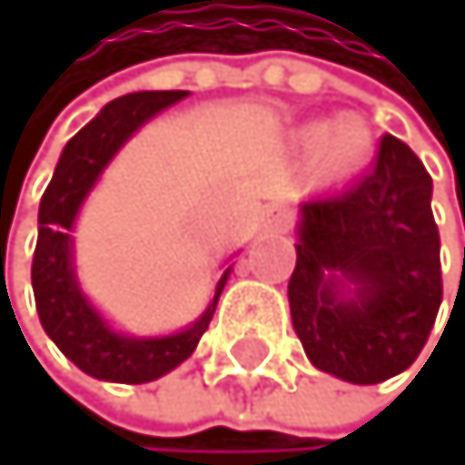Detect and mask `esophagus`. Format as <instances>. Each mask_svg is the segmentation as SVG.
I'll return each mask as SVG.
<instances>
[{
	"label": "esophagus",
	"mask_w": 465,
	"mask_h": 465,
	"mask_svg": "<svg viewBox=\"0 0 465 465\" xmlns=\"http://www.w3.org/2000/svg\"><path fill=\"white\" fill-rule=\"evenodd\" d=\"M264 227H268V230H285V218L282 215H268V218H264Z\"/></svg>",
	"instance_id": "1"
}]
</instances>
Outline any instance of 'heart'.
<instances>
[{
	"label": "heart",
	"mask_w": 465,
	"mask_h": 465,
	"mask_svg": "<svg viewBox=\"0 0 465 465\" xmlns=\"http://www.w3.org/2000/svg\"><path fill=\"white\" fill-rule=\"evenodd\" d=\"M293 151H309L314 183L341 186L364 174L375 156V127L361 113H338L329 122H305L288 136Z\"/></svg>",
	"instance_id": "obj_1"
}]
</instances>
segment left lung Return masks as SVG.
I'll use <instances>...</instances> for the list:
<instances>
[{"mask_svg":"<svg viewBox=\"0 0 465 465\" xmlns=\"http://www.w3.org/2000/svg\"><path fill=\"white\" fill-rule=\"evenodd\" d=\"M293 247L288 302L312 364L352 384L405 372L442 302L431 177L420 156L381 136L370 174L300 206Z\"/></svg>","mask_w":465,"mask_h":465,"instance_id":"obj_1","label":"left lung"}]
</instances>
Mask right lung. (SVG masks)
Segmentation results:
<instances>
[{"instance_id": "right-lung-1", "label": "right lung", "mask_w": 465, "mask_h": 465, "mask_svg": "<svg viewBox=\"0 0 465 465\" xmlns=\"http://www.w3.org/2000/svg\"><path fill=\"white\" fill-rule=\"evenodd\" d=\"M186 95V90H168L131 93L110 101L90 124L66 142L54 177L40 201L37 250H34L31 262V285L40 323L74 367L101 381L145 384L180 367L209 329L218 297L232 271L230 264L221 273L213 302L192 326L174 334H163V338H136V334L115 331L86 300L78 276H74L72 230L86 194L95 189L110 160L142 124Z\"/></svg>"}]
</instances>
